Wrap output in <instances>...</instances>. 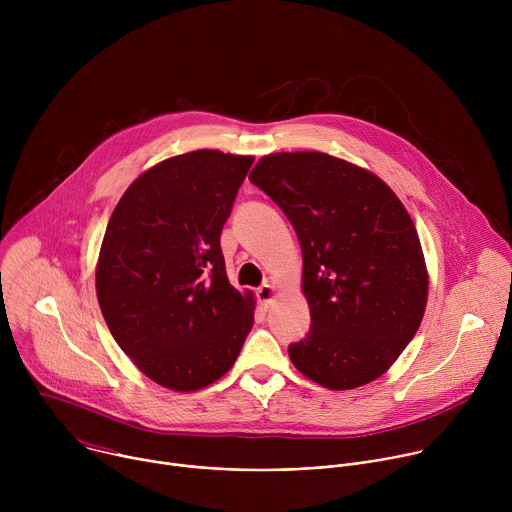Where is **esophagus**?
Listing matches in <instances>:
<instances>
[{"label":"esophagus","instance_id":"1","mask_svg":"<svg viewBox=\"0 0 512 512\" xmlns=\"http://www.w3.org/2000/svg\"><path fill=\"white\" fill-rule=\"evenodd\" d=\"M275 296H277V291H275V287L269 285V283H265V285H261V287L257 289V300H259V304H261L263 308H269V306L273 304Z\"/></svg>","mask_w":512,"mask_h":512}]
</instances>
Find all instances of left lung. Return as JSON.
<instances>
[{
  "label": "left lung",
  "mask_w": 512,
  "mask_h": 512,
  "mask_svg": "<svg viewBox=\"0 0 512 512\" xmlns=\"http://www.w3.org/2000/svg\"><path fill=\"white\" fill-rule=\"evenodd\" d=\"M249 180L302 245L312 328L289 346L294 367L332 391L385 375L415 336L429 287L403 202L377 174L322 152L263 156Z\"/></svg>",
  "instance_id": "1"
}]
</instances>
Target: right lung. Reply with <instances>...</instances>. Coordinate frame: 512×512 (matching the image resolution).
<instances>
[{"instance_id": "1", "label": "right lung", "mask_w": 512, "mask_h": 512, "mask_svg": "<svg viewBox=\"0 0 512 512\" xmlns=\"http://www.w3.org/2000/svg\"><path fill=\"white\" fill-rule=\"evenodd\" d=\"M253 156L196 150L133 180L97 261L103 318L135 367L190 393L221 379L253 326L255 298L229 283L221 233Z\"/></svg>"}]
</instances>
